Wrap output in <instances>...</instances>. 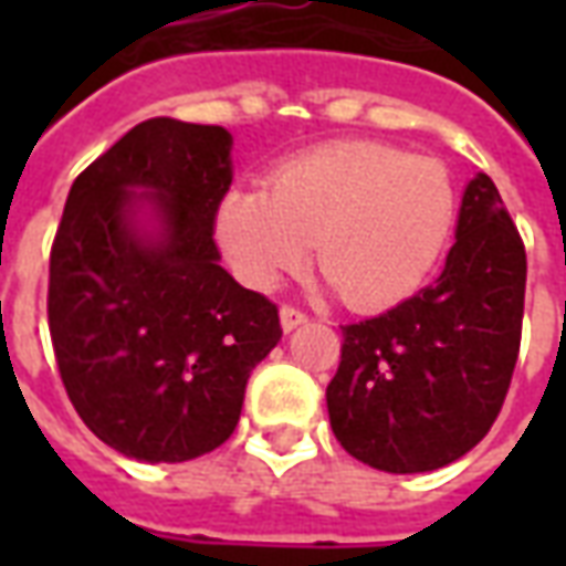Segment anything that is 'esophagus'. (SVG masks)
Here are the masks:
<instances>
[{
  "instance_id": "1",
  "label": "esophagus",
  "mask_w": 566,
  "mask_h": 566,
  "mask_svg": "<svg viewBox=\"0 0 566 566\" xmlns=\"http://www.w3.org/2000/svg\"><path fill=\"white\" fill-rule=\"evenodd\" d=\"M279 318H282V331L291 333V331H296L300 324H306L308 315H306V312H300V308H294V306H282Z\"/></svg>"
}]
</instances>
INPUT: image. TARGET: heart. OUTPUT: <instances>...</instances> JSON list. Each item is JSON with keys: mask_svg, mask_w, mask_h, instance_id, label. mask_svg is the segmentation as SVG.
I'll list each match as a JSON object with an SVG mask.
<instances>
[{"mask_svg": "<svg viewBox=\"0 0 566 566\" xmlns=\"http://www.w3.org/2000/svg\"><path fill=\"white\" fill-rule=\"evenodd\" d=\"M449 169L381 142H333L284 160L263 187H235L218 209L233 272L270 291L312 251L324 282L355 308L416 294L454 227Z\"/></svg>", "mask_w": 566, "mask_h": 566, "instance_id": "b5f03b06", "label": "heart"}]
</instances>
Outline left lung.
Here are the masks:
<instances>
[{
    "instance_id": "obj_1",
    "label": "left lung",
    "mask_w": 566,
    "mask_h": 566,
    "mask_svg": "<svg viewBox=\"0 0 566 566\" xmlns=\"http://www.w3.org/2000/svg\"><path fill=\"white\" fill-rule=\"evenodd\" d=\"M524 279L522 235L479 172L437 282L343 327V360L327 385L343 449L385 473H430L473 449L510 391Z\"/></svg>"
}]
</instances>
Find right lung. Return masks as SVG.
Returning a JSON list of instances; mask_svg holds the SVG:
<instances>
[{"instance_id":"1","label":"right lung","mask_w":566,"mask_h":566,"mask_svg":"<svg viewBox=\"0 0 566 566\" xmlns=\"http://www.w3.org/2000/svg\"><path fill=\"white\" fill-rule=\"evenodd\" d=\"M233 136L142 120L69 190L51 248L48 327L60 379L105 446L193 461L230 439L279 308L221 266L214 214Z\"/></svg>"}]
</instances>
